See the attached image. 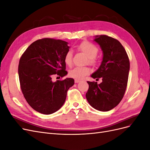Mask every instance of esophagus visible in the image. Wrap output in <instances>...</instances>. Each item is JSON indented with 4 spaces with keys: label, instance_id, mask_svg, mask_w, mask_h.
<instances>
[{
    "label": "esophagus",
    "instance_id": "esophagus-1",
    "mask_svg": "<svg viewBox=\"0 0 150 150\" xmlns=\"http://www.w3.org/2000/svg\"><path fill=\"white\" fill-rule=\"evenodd\" d=\"M80 80H79V79H74V82H75V83H79L80 82Z\"/></svg>",
    "mask_w": 150,
    "mask_h": 150
}]
</instances>
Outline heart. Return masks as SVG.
<instances>
[{
    "mask_svg": "<svg viewBox=\"0 0 150 150\" xmlns=\"http://www.w3.org/2000/svg\"><path fill=\"white\" fill-rule=\"evenodd\" d=\"M78 49L88 56L86 62L92 66H96L98 64L99 59L97 57V54L99 52V49L96 46L89 41H84L78 45ZM72 56H73V54L71 50L66 53L64 61L67 66H71L72 65ZM90 72V68L87 66L76 67L69 71V76L72 78L81 79H83L86 75L89 74Z\"/></svg>",
    "mask_w": 150,
    "mask_h": 150,
    "instance_id": "b5f03b06",
    "label": "heart"
}]
</instances>
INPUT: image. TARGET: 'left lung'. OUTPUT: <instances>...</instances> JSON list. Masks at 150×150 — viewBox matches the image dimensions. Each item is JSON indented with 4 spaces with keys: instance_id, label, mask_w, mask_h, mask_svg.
<instances>
[{
    "instance_id": "obj_1",
    "label": "left lung",
    "mask_w": 150,
    "mask_h": 150,
    "mask_svg": "<svg viewBox=\"0 0 150 150\" xmlns=\"http://www.w3.org/2000/svg\"><path fill=\"white\" fill-rule=\"evenodd\" d=\"M103 58L99 69L91 75L102 79V83L87 81L89 89L86 97L89 104L101 111L115 108L124 96L128 80L129 60L126 50L117 39L106 35L96 36Z\"/></svg>"
}]
</instances>
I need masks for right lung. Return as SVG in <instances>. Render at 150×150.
<instances>
[{
	"label": "right lung",
	"instance_id": "add662e5",
	"mask_svg": "<svg viewBox=\"0 0 150 150\" xmlns=\"http://www.w3.org/2000/svg\"><path fill=\"white\" fill-rule=\"evenodd\" d=\"M67 42L59 39L43 38L35 40L21 57L18 73L21 91L26 101L34 110L44 115L55 112L64 104L72 78L57 80L67 74L64 58L69 51Z\"/></svg>",
	"mask_w": 150,
	"mask_h": 150
}]
</instances>
